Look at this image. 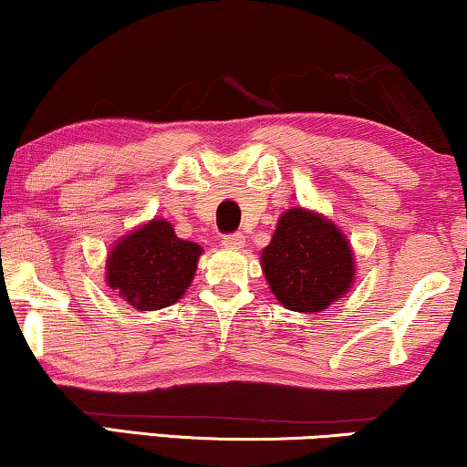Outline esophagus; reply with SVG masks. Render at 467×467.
Returning <instances> with one entry per match:
<instances>
[{
	"label": "esophagus",
	"instance_id": "1",
	"mask_svg": "<svg viewBox=\"0 0 467 467\" xmlns=\"http://www.w3.org/2000/svg\"><path fill=\"white\" fill-rule=\"evenodd\" d=\"M223 246L227 248H242L244 246V235L242 234H229V235H223Z\"/></svg>",
	"mask_w": 467,
	"mask_h": 467
}]
</instances>
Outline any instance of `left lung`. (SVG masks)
I'll return each mask as SVG.
<instances>
[{
    "mask_svg": "<svg viewBox=\"0 0 467 467\" xmlns=\"http://www.w3.org/2000/svg\"><path fill=\"white\" fill-rule=\"evenodd\" d=\"M261 270L285 308L312 315L348 293L355 259L334 223L312 210L291 208L261 253Z\"/></svg>",
    "mask_w": 467,
    "mask_h": 467,
    "instance_id": "left-lung-1",
    "label": "left lung"
}]
</instances>
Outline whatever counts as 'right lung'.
<instances>
[{
  "label": "right lung",
  "mask_w": 467,
  "mask_h": 467,
  "mask_svg": "<svg viewBox=\"0 0 467 467\" xmlns=\"http://www.w3.org/2000/svg\"><path fill=\"white\" fill-rule=\"evenodd\" d=\"M200 254V244L178 238L168 221L152 219L114 244L106 283L133 308H168L189 289Z\"/></svg>",
  "instance_id": "obj_1"
}]
</instances>
